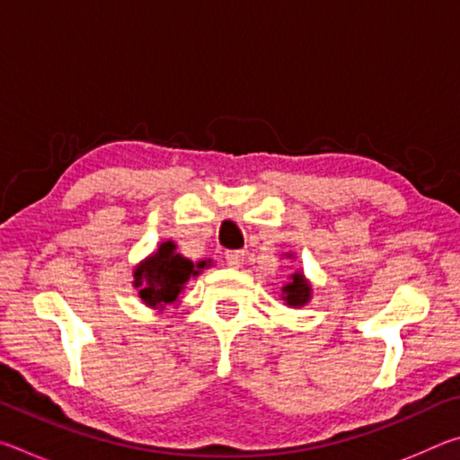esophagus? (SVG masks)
Masks as SVG:
<instances>
[{
	"instance_id": "obj_1",
	"label": "esophagus",
	"mask_w": 460,
	"mask_h": 460,
	"mask_svg": "<svg viewBox=\"0 0 460 460\" xmlns=\"http://www.w3.org/2000/svg\"><path fill=\"white\" fill-rule=\"evenodd\" d=\"M225 260H227V266L239 268V266H243V261H245V252H241V249L225 252Z\"/></svg>"
}]
</instances>
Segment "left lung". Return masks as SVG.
<instances>
[{"label":"left lung","instance_id":"obj_1","mask_svg":"<svg viewBox=\"0 0 460 460\" xmlns=\"http://www.w3.org/2000/svg\"><path fill=\"white\" fill-rule=\"evenodd\" d=\"M310 294H313V288H310L308 279L302 276V271H296V274H292V282L282 286V300L292 308L305 306L310 300Z\"/></svg>","mask_w":460,"mask_h":460}]
</instances>
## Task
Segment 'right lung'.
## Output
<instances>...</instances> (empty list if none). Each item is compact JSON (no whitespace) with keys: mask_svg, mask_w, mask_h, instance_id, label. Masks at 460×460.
Returning <instances> with one entry per match:
<instances>
[{"mask_svg":"<svg viewBox=\"0 0 460 460\" xmlns=\"http://www.w3.org/2000/svg\"><path fill=\"white\" fill-rule=\"evenodd\" d=\"M208 263L211 261L192 263L176 253L172 241H164L150 258L136 266L134 288H137L139 298L146 306L164 310L170 305H176L186 282L199 276L200 270H205Z\"/></svg>","mask_w":460,"mask_h":460,"instance_id":"1","label":"right lung"}]
</instances>
